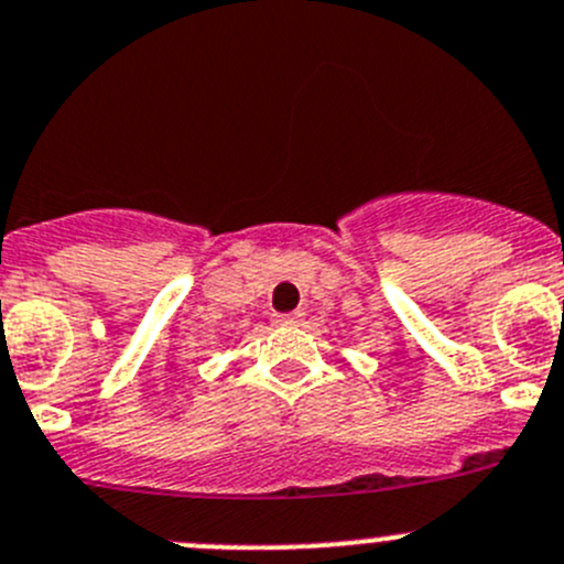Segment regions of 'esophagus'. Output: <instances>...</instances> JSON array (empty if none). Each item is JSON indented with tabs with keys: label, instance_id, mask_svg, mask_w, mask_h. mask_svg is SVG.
<instances>
[{
	"label": "esophagus",
	"instance_id": "34e87169",
	"mask_svg": "<svg viewBox=\"0 0 564 564\" xmlns=\"http://www.w3.org/2000/svg\"><path fill=\"white\" fill-rule=\"evenodd\" d=\"M301 315H304V312H301V310L288 312V315H274V323H280V326H290V323H299Z\"/></svg>",
	"mask_w": 564,
	"mask_h": 564
}]
</instances>
